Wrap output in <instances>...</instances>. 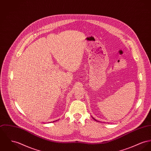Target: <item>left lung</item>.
<instances>
[{
    "mask_svg": "<svg viewBox=\"0 0 151 151\" xmlns=\"http://www.w3.org/2000/svg\"><path fill=\"white\" fill-rule=\"evenodd\" d=\"M93 119H94V120L96 121H97L96 120V119H94V118H93Z\"/></svg>",
    "mask_w": 151,
    "mask_h": 151,
    "instance_id": "obj_1",
    "label": "left lung"
}]
</instances>
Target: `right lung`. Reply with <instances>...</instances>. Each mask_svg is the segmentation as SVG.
<instances>
[{
    "instance_id": "obj_1",
    "label": "right lung",
    "mask_w": 151,
    "mask_h": 151,
    "mask_svg": "<svg viewBox=\"0 0 151 151\" xmlns=\"http://www.w3.org/2000/svg\"><path fill=\"white\" fill-rule=\"evenodd\" d=\"M55 121H52L51 122H55Z\"/></svg>"
}]
</instances>
